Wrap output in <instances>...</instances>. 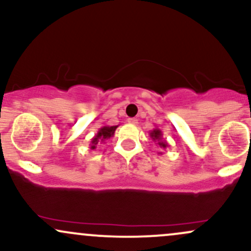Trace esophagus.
Instances as JSON below:
<instances>
[{
    "label": "esophagus",
    "mask_w": 251,
    "mask_h": 251,
    "mask_svg": "<svg viewBox=\"0 0 251 251\" xmlns=\"http://www.w3.org/2000/svg\"><path fill=\"white\" fill-rule=\"evenodd\" d=\"M127 122H128L129 124H132V125H137V124H138V119H135V118H128Z\"/></svg>",
    "instance_id": "esophagus-1"
}]
</instances>
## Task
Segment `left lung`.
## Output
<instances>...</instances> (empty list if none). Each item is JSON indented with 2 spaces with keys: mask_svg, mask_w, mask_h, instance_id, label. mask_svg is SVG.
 Instances as JSON below:
<instances>
[{
  "mask_svg": "<svg viewBox=\"0 0 251 251\" xmlns=\"http://www.w3.org/2000/svg\"><path fill=\"white\" fill-rule=\"evenodd\" d=\"M149 134H150V137H151V139L155 143V145L159 146L160 149L169 148L168 142H166L165 139H163V133H162V131H160V128L155 127V128L152 129V131L150 132ZM159 153L162 154V152H159Z\"/></svg>",
  "mask_w": 251,
  "mask_h": 251,
  "instance_id": "left-lung-1",
  "label": "left lung"
}]
</instances>
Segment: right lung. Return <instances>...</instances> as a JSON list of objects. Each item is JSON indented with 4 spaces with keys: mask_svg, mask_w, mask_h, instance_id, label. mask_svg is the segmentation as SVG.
Returning <instances> with one entry per match:
<instances>
[{
    "mask_svg": "<svg viewBox=\"0 0 251 251\" xmlns=\"http://www.w3.org/2000/svg\"><path fill=\"white\" fill-rule=\"evenodd\" d=\"M117 127L118 126H102V127L98 131V133L92 138L91 144H89V148H91V150H96L98 144H101L105 142V140H107L111 137H113Z\"/></svg>",
    "mask_w": 251,
    "mask_h": 251,
    "instance_id": "right-lung-1",
    "label": "right lung"
}]
</instances>
